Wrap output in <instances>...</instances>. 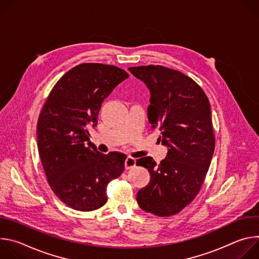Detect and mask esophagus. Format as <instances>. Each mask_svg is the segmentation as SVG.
<instances>
[{"label": "esophagus", "instance_id": "34e87169", "mask_svg": "<svg viewBox=\"0 0 259 259\" xmlns=\"http://www.w3.org/2000/svg\"><path fill=\"white\" fill-rule=\"evenodd\" d=\"M136 165V160L132 157H127V159L125 160V167L126 169H131L134 168Z\"/></svg>", "mask_w": 259, "mask_h": 259}]
</instances>
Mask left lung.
<instances>
[{"mask_svg":"<svg viewBox=\"0 0 259 259\" xmlns=\"http://www.w3.org/2000/svg\"><path fill=\"white\" fill-rule=\"evenodd\" d=\"M151 92L147 118L168 147L158 165L152 157L136 161L150 172L137 193L140 208L157 216L180 212L199 194L214 153L211 108L202 88L182 72L162 65L129 67Z\"/></svg>","mask_w":259,"mask_h":259,"instance_id":"1","label":"left lung"}]
</instances>
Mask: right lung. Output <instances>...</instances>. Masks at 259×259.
<instances>
[{"mask_svg":"<svg viewBox=\"0 0 259 259\" xmlns=\"http://www.w3.org/2000/svg\"><path fill=\"white\" fill-rule=\"evenodd\" d=\"M129 77L115 65L82 63L59 79L36 125L40 159L54 194L68 207L93 211L107 201L106 188L125 168L126 155L99 153L89 141L103 100Z\"/></svg>","mask_w":259,"mask_h":259,"instance_id":"right-lung-1","label":"right lung"}]
</instances>
